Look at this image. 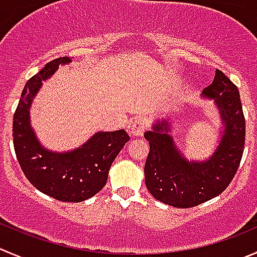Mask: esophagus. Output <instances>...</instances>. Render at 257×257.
Returning a JSON list of instances; mask_svg holds the SVG:
<instances>
[{"instance_id": "1", "label": "esophagus", "mask_w": 257, "mask_h": 257, "mask_svg": "<svg viewBox=\"0 0 257 257\" xmlns=\"http://www.w3.org/2000/svg\"><path fill=\"white\" fill-rule=\"evenodd\" d=\"M147 129V119L146 118H139L132 124L131 126V133L132 136L138 138V137H142L144 134Z\"/></svg>"}]
</instances>
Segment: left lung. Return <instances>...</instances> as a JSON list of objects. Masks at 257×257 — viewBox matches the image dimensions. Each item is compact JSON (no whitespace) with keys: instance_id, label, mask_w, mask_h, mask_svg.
Instances as JSON below:
<instances>
[{"instance_id":"8db88e82","label":"left lung","mask_w":257,"mask_h":257,"mask_svg":"<svg viewBox=\"0 0 257 257\" xmlns=\"http://www.w3.org/2000/svg\"><path fill=\"white\" fill-rule=\"evenodd\" d=\"M203 95L215 99L225 125L220 146L208 161L189 162L179 154L167 120L154 124L153 131L144 134L149 142L146 186L156 200L173 207H195L221 195L242 158L246 124L237 86L217 69Z\"/></svg>"}]
</instances>
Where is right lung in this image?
<instances>
[{"mask_svg":"<svg viewBox=\"0 0 257 257\" xmlns=\"http://www.w3.org/2000/svg\"><path fill=\"white\" fill-rule=\"evenodd\" d=\"M71 60L62 56L29 79L14 114V147L17 161L30 183L40 192L62 202H81L101 191L109 168L129 136L125 131L98 132L84 146L68 153H52L37 142L30 125V104L42 80L52 75L60 64Z\"/></svg>","mask_w":257,"mask_h":257,"instance_id":"obj_1","label":"right lung"}]
</instances>
